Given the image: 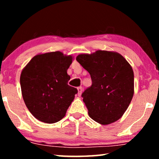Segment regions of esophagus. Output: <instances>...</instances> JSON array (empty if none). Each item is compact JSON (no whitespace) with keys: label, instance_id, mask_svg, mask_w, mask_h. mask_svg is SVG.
<instances>
[{"label":"esophagus","instance_id":"esophagus-1","mask_svg":"<svg viewBox=\"0 0 159 159\" xmlns=\"http://www.w3.org/2000/svg\"><path fill=\"white\" fill-rule=\"evenodd\" d=\"M77 89H78V95L80 96V95H81V93L83 92V88L82 87H79L77 88Z\"/></svg>","mask_w":159,"mask_h":159}]
</instances>
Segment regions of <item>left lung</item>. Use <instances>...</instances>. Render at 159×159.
<instances>
[{"mask_svg": "<svg viewBox=\"0 0 159 159\" xmlns=\"http://www.w3.org/2000/svg\"><path fill=\"white\" fill-rule=\"evenodd\" d=\"M76 60L92 79V85L81 95L90 117L102 125L116 121L133 97L131 66L120 54L105 50L79 55Z\"/></svg>", "mask_w": 159, "mask_h": 159, "instance_id": "obj_1", "label": "left lung"}]
</instances>
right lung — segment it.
<instances>
[{"instance_id":"1","label":"right lung","mask_w":159,"mask_h":159,"mask_svg":"<svg viewBox=\"0 0 159 159\" xmlns=\"http://www.w3.org/2000/svg\"><path fill=\"white\" fill-rule=\"evenodd\" d=\"M71 56L61 52L38 55L31 59L20 76L24 101L32 115L42 122L54 123L62 119L78 93L68 85L67 69Z\"/></svg>"}]
</instances>
